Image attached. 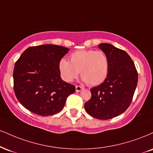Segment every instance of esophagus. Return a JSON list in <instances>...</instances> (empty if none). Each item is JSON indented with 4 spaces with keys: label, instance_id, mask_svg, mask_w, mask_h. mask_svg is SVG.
<instances>
[{
    "label": "esophagus",
    "instance_id": "1",
    "mask_svg": "<svg viewBox=\"0 0 153 153\" xmlns=\"http://www.w3.org/2000/svg\"><path fill=\"white\" fill-rule=\"evenodd\" d=\"M83 90V88L82 87V86H80V85H76L75 86V91L77 92H80L81 91Z\"/></svg>",
    "mask_w": 153,
    "mask_h": 153
}]
</instances>
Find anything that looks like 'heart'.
<instances>
[{
  "instance_id": "obj_1",
  "label": "heart",
  "mask_w": 153,
  "mask_h": 153,
  "mask_svg": "<svg viewBox=\"0 0 153 153\" xmlns=\"http://www.w3.org/2000/svg\"><path fill=\"white\" fill-rule=\"evenodd\" d=\"M70 62L62 58L58 63L60 76L67 82L76 78L79 71L82 81L93 86L102 83L108 75L109 61L102 51L80 50L72 53Z\"/></svg>"
}]
</instances>
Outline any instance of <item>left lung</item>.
Wrapping results in <instances>:
<instances>
[{"mask_svg": "<svg viewBox=\"0 0 153 153\" xmlns=\"http://www.w3.org/2000/svg\"><path fill=\"white\" fill-rule=\"evenodd\" d=\"M98 48L108 57L109 71L102 83L91 88V98L84 106L92 117L108 120L121 115L130 106L137 87V72L126 51L109 43H101Z\"/></svg>", "mask_w": 153, "mask_h": 153, "instance_id": "8db88e82", "label": "left lung"}]
</instances>
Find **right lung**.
Listing matches in <instances>:
<instances>
[{"mask_svg":"<svg viewBox=\"0 0 153 153\" xmlns=\"http://www.w3.org/2000/svg\"><path fill=\"white\" fill-rule=\"evenodd\" d=\"M69 49L46 44L29 47L15 64L14 92L21 104L41 116L61 111L67 97L75 91L73 85L62 80L59 61Z\"/></svg>","mask_w":153,"mask_h":153,"instance_id":"obj_1","label":"right lung"}]
</instances>
